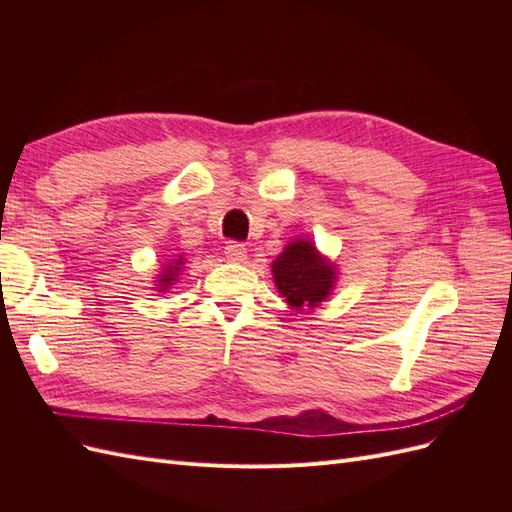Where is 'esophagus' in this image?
I'll use <instances>...</instances> for the list:
<instances>
[{"label":"esophagus","mask_w":512,"mask_h":512,"mask_svg":"<svg viewBox=\"0 0 512 512\" xmlns=\"http://www.w3.org/2000/svg\"><path fill=\"white\" fill-rule=\"evenodd\" d=\"M224 254L230 262H243L247 258V250H245L243 243H228L224 247Z\"/></svg>","instance_id":"esophagus-1"}]
</instances>
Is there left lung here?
I'll return each instance as SVG.
<instances>
[{
    "instance_id": "obj_1",
    "label": "left lung",
    "mask_w": 512,
    "mask_h": 512,
    "mask_svg": "<svg viewBox=\"0 0 512 512\" xmlns=\"http://www.w3.org/2000/svg\"><path fill=\"white\" fill-rule=\"evenodd\" d=\"M273 282L290 309H314L329 297L337 269L324 258L312 241H290L273 260Z\"/></svg>"
}]
</instances>
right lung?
Segmentation results:
<instances>
[{
    "label": "right lung",
    "instance_id": "obj_1",
    "mask_svg": "<svg viewBox=\"0 0 512 512\" xmlns=\"http://www.w3.org/2000/svg\"><path fill=\"white\" fill-rule=\"evenodd\" d=\"M183 262H185V260L179 256L177 260H173V262H170V265L164 267L162 275L156 280V290H158V292L168 290L170 284L177 282V275H179V271H181V267H183Z\"/></svg>",
    "mask_w": 512,
    "mask_h": 512
}]
</instances>
